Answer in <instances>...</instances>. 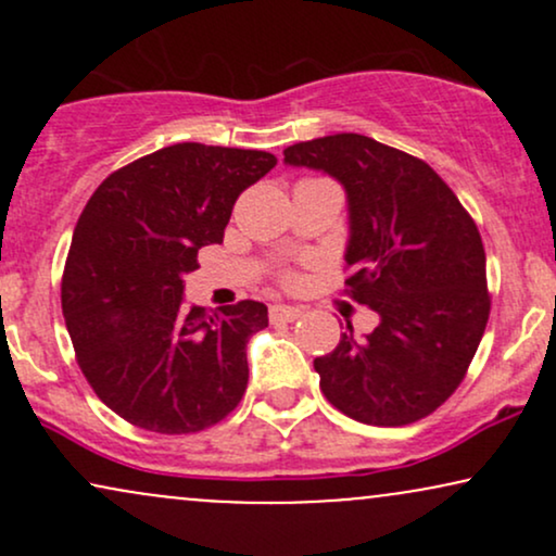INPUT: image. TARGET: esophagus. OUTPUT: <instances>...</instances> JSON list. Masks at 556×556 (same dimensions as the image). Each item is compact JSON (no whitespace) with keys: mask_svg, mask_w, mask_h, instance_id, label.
<instances>
[{"mask_svg":"<svg viewBox=\"0 0 556 556\" xmlns=\"http://www.w3.org/2000/svg\"><path fill=\"white\" fill-rule=\"evenodd\" d=\"M303 316V311L295 308V305H285V303H274L269 308V318L274 324L277 321H298Z\"/></svg>","mask_w":556,"mask_h":556,"instance_id":"esophagus-1","label":"esophagus"}]
</instances>
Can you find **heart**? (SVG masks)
<instances>
[{"label":"heart","instance_id":"heart-1","mask_svg":"<svg viewBox=\"0 0 556 556\" xmlns=\"http://www.w3.org/2000/svg\"><path fill=\"white\" fill-rule=\"evenodd\" d=\"M282 282L292 285V282H295V274H292V271H282Z\"/></svg>","mask_w":556,"mask_h":556}]
</instances>
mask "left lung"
I'll return each instance as SVG.
<instances>
[{
	"mask_svg": "<svg viewBox=\"0 0 556 556\" xmlns=\"http://www.w3.org/2000/svg\"><path fill=\"white\" fill-rule=\"evenodd\" d=\"M285 162L324 169L348 190V295L379 314L353 324L314 361L337 410L368 426H407L455 394L486 329V251L473 216L424 159L358 132L285 149Z\"/></svg>",
	"mask_w": 556,
	"mask_h": 556,
	"instance_id": "left-lung-1",
	"label": "left lung"
}]
</instances>
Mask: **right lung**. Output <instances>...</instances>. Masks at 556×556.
I'll return each mask as SVG.
<instances>
[{
  "label": "right lung",
  "instance_id": "1",
  "mask_svg": "<svg viewBox=\"0 0 556 556\" xmlns=\"http://www.w3.org/2000/svg\"><path fill=\"white\" fill-rule=\"evenodd\" d=\"M274 164L266 151L175 143L112 172L88 198L62 271V314L83 376L127 424L195 433L245 394V344L269 327L266 305L185 311L182 277Z\"/></svg>",
  "mask_w": 556,
  "mask_h": 556
}]
</instances>
